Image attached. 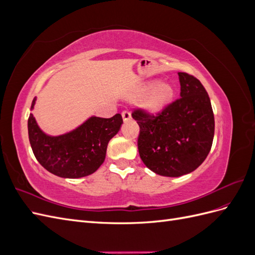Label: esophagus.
Wrapping results in <instances>:
<instances>
[{"mask_svg":"<svg viewBox=\"0 0 255 255\" xmlns=\"http://www.w3.org/2000/svg\"><path fill=\"white\" fill-rule=\"evenodd\" d=\"M121 115H122V118H123V120H125V121H128V120H129L130 118H132V115H130V112L128 110H123Z\"/></svg>","mask_w":255,"mask_h":255,"instance_id":"obj_1","label":"esophagus"}]
</instances>
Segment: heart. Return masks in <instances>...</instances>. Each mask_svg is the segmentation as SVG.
Returning a JSON list of instances; mask_svg holds the SVG:
<instances>
[{"mask_svg":"<svg viewBox=\"0 0 255 255\" xmlns=\"http://www.w3.org/2000/svg\"><path fill=\"white\" fill-rule=\"evenodd\" d=\"M145 98V107L152 113H157L171 101L173 96L172 88L167 84H160L155 87V84H149L138 90L135 98Z\"/></svg>","mask_w":255,"mask_h":255,"instance_id":"1","label":"heart"}]
</instances>
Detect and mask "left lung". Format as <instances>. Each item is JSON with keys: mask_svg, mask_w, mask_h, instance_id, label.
<instances>
[{"mask_svg": "<svg viewBox=\"0 0 255 255\" xmlns=\"http://www.w3.org/2000/svg\"><path fill=\"white\" fill-rule=\"evenodd\" d=\"M180 98L151 114L135 109L139 126L137 145L143 164L165 176L187 174L201 165L211 151L215 119L211 100L197 78L179 72Z\"/></svg>", "mask_w": 255, "mask_h": 255, "instance_id": "left-lung-1", "label": "left lung"}]
</instances>
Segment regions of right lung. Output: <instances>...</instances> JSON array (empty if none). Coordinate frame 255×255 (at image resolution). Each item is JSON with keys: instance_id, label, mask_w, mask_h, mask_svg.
I'll use <instances>...</instances> for the list:
<instances>
[{"instance_id": "obj_1", "label": "right lung", "mask_w": 255, "mask_h": 255, "mask_svg": "<svg viewBox=\"0 0 255 255\" xmlns=\"http://www.w3.org/2000/svg\"><path fill=\"white\" fill-rule=\"evenodd\" d=\"M122 122L120 114L112 118L91 117L71 133L51 137L42 132L30 114L27 121L29 143L36 159L49 172L78 179L96 172L103 164L107 144L118 133Z\"/></svg>"}]
</instances>
